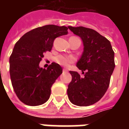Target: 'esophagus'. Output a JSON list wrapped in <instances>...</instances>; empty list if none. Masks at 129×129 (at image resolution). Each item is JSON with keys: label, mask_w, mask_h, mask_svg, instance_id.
<instances>
[{"label": "esophagus", "mask_w": 129, "mask_h": 129, "mask_svg": "<svg viewBox=\"0 0 129 129\" xmlns=\"http://www.w3.org/2000/svg\"><path fill=\"white\" fill-rule=\"evenodd\" d=\"M63 72L67 73V72H68V70H67V69L64 68V69H63Z\"/></svg>", "instance_id": "1"}]
</instances>
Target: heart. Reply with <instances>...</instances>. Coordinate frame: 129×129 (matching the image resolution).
Segmentation results:
<instances>
[{
	"mask_svg": "<svg viewBox=\"0 0 129 129\" xmlns=\"http://www.w3.org/2000/svg\"><path fill=\"white\" fill-rule=\"evenodd\" d=\"M55 60L57 63L63 66H68L70 63L74 62L75 57L72 55H58L55 58Z\"/></svg>",
	"mask_w": 129,
	"mask_h": 129,
	"instance_id": "b5f03b06",
	"label": "heart"
}]
</instances>
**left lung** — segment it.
<instances>
[{
    "instance_id": "obj_1",
    "label": "left lung",
    "mask_w": 129,
    "mask_h": 129,
    "mask_svg": "<svg viewBox=\"0 0 129 129\" xmlns=\"http://www.w3.org/2000/svg\"><path fill=\"white\" fill-rule=\"evenodd\" d=\"M68 28L83 42L84 51L76 66L84 74L82 77L77 72L70 71L72 79L68 96L76 106H90L99 101L108 89L115 68L114 52L110 41L95 30L84 27Z\"/></svg>"
}]
</instances>
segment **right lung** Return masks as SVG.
<instances>
[{"label": "right lung", "instance_id": "right-lung-1", "mask_svg": "<svg viewBox=\"0 0 129 129\" xmlns=\"http://www.w3.org/2000/svg\"><path fill=\"white\" fill-rule=\"evenodd\" d=\"M68 27L45 25L27 32L17 41L9 59L10 76L19 100L29 106H39L50 97L51 88L62 74V68L53 62L47 69L39 67L54 39L68 34Z\"/></svg>", "mask_w": 129, "mask_h": 129}]
</instances>
